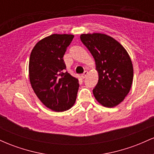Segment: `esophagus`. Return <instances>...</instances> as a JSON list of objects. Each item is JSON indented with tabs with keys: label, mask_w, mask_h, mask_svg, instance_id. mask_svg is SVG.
I'll return each mask as SVG.
<instances>
[{
	"label": "esophagus",
	"mask_w": 154,
	"mask_h": 154,
	"mask_svg": "<svg viewBox=\"0 0 154 154\" xmlns=\"http://www.w3.org/2000/svg\"><path fill=\"white\" fill-rule=\"evenodd\" d=\"M88 74V71H85V72H84V73H83L82 75V78H83V79H84V78H85V77H87Z\"/></svg>",
	"instance_id": "obj_1"
}]
</instances>
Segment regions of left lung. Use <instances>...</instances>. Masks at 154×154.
<instances>
[{
  "label": "left lung",
  "instance_id": "left-lung-1",
  "mask_svg": "<svg viewBox=\"0 0 154 154\" xmlns=\"http://www.w3.org/2000/svg\"><path fill=\"white\" fill-rule=\"evenodd\" d=\"M82 43L94 58L98 82L93 90L95 99L106 107H114L125 99L133 79V67L122 45L100 33L82 34Z\"/></svg>",
  "mask_w": 154,
  "mask_h": 154
}]
</instances>
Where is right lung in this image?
Segmentation results:
<instances>
[{"label": "right lung", "instance_id": "right-lung-1", "mask_svg": "<svg viewBox=\"0 0 154 154\" xmlns=\"http://www.w3.org/2000/svg\"><path fill=\"white\" fill-rule=\"evenodd\" d=\"M73 38L72 35H51L35 45L29 57L32 88L40 101L55 111L68 110L77 98L79 80L64 71L63 59Z\"/></svg>", "mask_w": 154, "mask_h": 154}]
</instances>
